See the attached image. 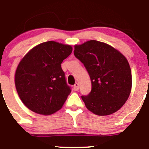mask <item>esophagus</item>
<instances>
[{"label":"esophagus","instance_id":"1","mask_svg":"<svg viewBox=\"0 0 149 149\" xmlns=\"http://www.w3.org/2000/svg\"><path fill=\"white\" fill-rule=\"evenodd\" d=\"M73 89H74L75 91H78L79 89V84H78V83H76V84H74V86H73Z\"/></svg>","mask_w":149,"mask_h":149}]
</instances>
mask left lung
<instances>
[{
  "instance_id": "obj_1",
  "label": "left lung",
  "mask_w": 149,
  "mask_h": 149,
  "mask_svg": "<svg viewBox=\"0 0 149 149\" xmlns=\"http://www.w3.org/2000/svg\"><path fill=\"white\" fill-rule=\"evenodd\" d=\"M74 56L86 68L91 91L81 98L90 111L98 116L110 115L123 106L132 86L127 59L112 46L91 40L75 46Z\"/></svg>"
}]
</instances>
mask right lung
Listing matches in <instances>:
<instances>
[{
    "label": "right lung",
    "mask_w": 149,
    "mask_h": 149,
    "mask_svg": "<svg viewBox=\"0 0 149 149\" xmlns=\"http://www.w3.org/2000/svg\"><path fill=\"white\" fill-rule=\"evenodd\" d=\"M72 50L69 45L51 40L34 47L23 58L15 71V84L28 109L42 115L61 109L71 91L61 63Z\"/></svg>",
    "instance_id": "obj_1"
}]
</instances>
